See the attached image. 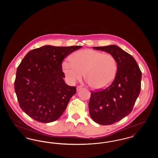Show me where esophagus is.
Returning <instances> with one entry per match:
<instances>
[{
    "label": "esophagus",
    "mask_w": 158,
    "mask_h": 158,
    "mask_svg": "<svg viewBox=\"0 0 158 158\" xmlns=\"http://www.w3.org/2000/svg\"><path fill=\"white\" fill-rule=\"evenodd\" d=\"M82 88V86H77V91H78L79 90H80V89H81Z\"/></svg>",
    "instance_id": "esophagus-1"
}]
</instances>
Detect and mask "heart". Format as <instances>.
<instances>
[{
    "instance_id": "heart-1",
    "label": "heart",
    "mask_w": 158,
    "mask_h": 158,
    "mask_svg": "<svg viewBox=\"0 0 158 158\" xmlns=\"http://www.w3.org/2000/svg\"><path fill=\"white\" fill-rule=\"evenodd\" d=\"M62 70L70 84L81 80L84 73L87 82L92 88L102 89L108 87L114 80L117 63L111 54L86 49L74 53L71 61H64Z\"/></svg>"
}]
</instances>
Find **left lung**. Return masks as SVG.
I'll list each match as a JSON object with an SVG mask.
<instances>
[{
	"label": "left lung",
	"instance_id": "left-lung-1",
	"mask_svg": "<svg viewBox=\"0 0 158 158\" xmlns=\"http://www.w3.org/2000/svg\"><path fill=\"white\" fill-rule=\"evenodd\" d=\"M93 48L112 54L117 63L113 82L102 90L92 91L88 104L93 120L99 124L110 125L132 111L140 92L142 72L133 57L117 45Z\"/></svg>",
	"mask_w": 158,
	"mask_h": 158
}]
</instances>
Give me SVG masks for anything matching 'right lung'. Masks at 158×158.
<instances>
[{
	"instance_id": "right-lung-1",
	"label": "right lung",
	"mask_w": 158,
	"mask_h": 158,
	"mask_svg": "<svg viewBox=\"0 0 158 158\" xmlns=\"http://www.w3.org/2000/svg\"><path fill=\"white\" fill-rule=\"evenodd\" d=\"M82 47L44 45L26 54L16 70L14 86L21 108L41 123L57 120L76 92L63 79L62 61Z\"/></svg>"
}]
</instances>
